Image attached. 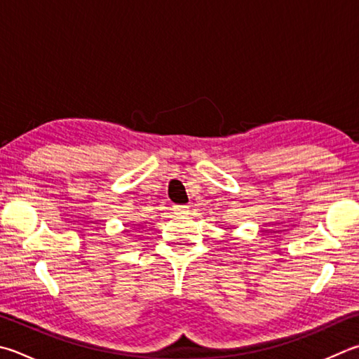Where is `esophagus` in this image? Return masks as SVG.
Instances as JSON below:
<instances>
[{"mask_svg": "<svg viewBox=\"0 0 359 359\" xmlns=\"http://www.w3.org/2000/svg\"><path fill=\"white\" fill-rule=\"evenodd\" d=\"M187 208H188V207H185V205H174V212L180 215V213H185Z\"/></svg>", "mask_w": 359, "mask_h": 359, "instance_id": "1", "label": "esophagus"}]
</instances>
